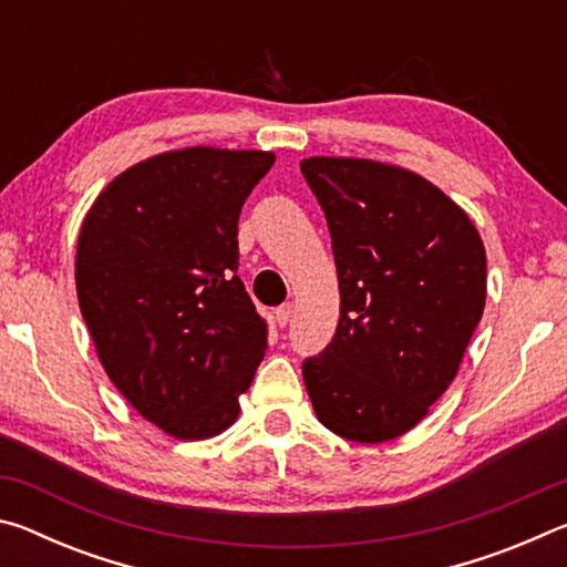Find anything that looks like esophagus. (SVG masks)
<instances>
[{
  "instance_id": "34e87169",
  "label": "esophagus",
  "mask_w": 567,
  "mask_h": 567,
  "mask_svg": "<svg viewBox=\"0 0 567 567\" xmlns=\"http://www.w3.org/2000/svg\"><path fill=\"white\" fill-rule=\"evenodd\" d=\"M290 318H292V305H282V307H277V310H275V320H277V324H280V328H285V324L290 322Z\"/></svg>"
}]
</instances>
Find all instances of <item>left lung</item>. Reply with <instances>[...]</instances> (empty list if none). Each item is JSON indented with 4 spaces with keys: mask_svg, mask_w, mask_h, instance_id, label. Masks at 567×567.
I'll use <instances>...</instances> for the list:
<instances>
[{
    "mask_svg": "<svg viewBox=\"0 0 567 567\" xmlns=\"http://www.w3.org/2000/svg\"><path fill=\"white\" fill-rule=\"evenodd\" d=\"M328 217L340 322L302 378L315 415L352 443L405 435L455 380L485 310L487 260L473 219L417 172L307 157Z\"/></svg>",
    "mask_w": 567,
    "mask_h": 567,
    "instance_id": "obj_1",
    "label": "left lung"
}]
</instances>
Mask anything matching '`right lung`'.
I'll return each instance as SVG.
<instances>
[{"mask_svg": "<svg viewBox=\"0 0 567 567\" xmlns=\"http://www.w3.org/2000/svg\"><path fill=\"white\" fill-rule=\"evenodd\" d=\"M272 152L185 147L104 187L76 239L74 282L97 358L162 433L207 440L233 425L267 350L237 277V219Z\"/></svg>", "mask_w": 567, "mask_h": 567, "instance_id": "1", "label": "right lung"}]
</instances>
